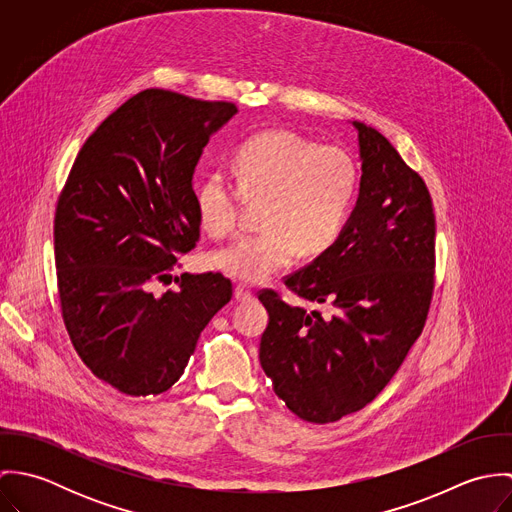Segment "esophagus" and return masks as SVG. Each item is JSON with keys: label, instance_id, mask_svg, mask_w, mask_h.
Instances as JSON below:
<instances>
[{"label": "esophagus", "instance_id": "34e87169", "mask_svg": "<svg viewBox=\"0 0 512 512\" xmlns=\"http://www.w3.org/2000/svg\"><path fill=\"white\" fill-rule=\"evenodd\" d=\"M252 297H254L252 292H250V290H246L244 286H236V288H234V299H236V301L246 303V301H250Z\"/></svg>", "mask_w": 512, "mask_h": 512}]
</instances>
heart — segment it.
I'll list each match as a JSON object with an SVG mask.
<instances>
[{
  "instance_id": "b5f03b06",
  "label": "heart",
  "mask_w": 512,
  "mask_h": 512,
  "mask_svg": "<svg viewBox=\"0 0 512 512\" xmlns=\"http://www.w3.org/2000/svg\"><path fill=\"white\" fill-rule=\"evenodd\" d=\"M236 187L220 173L197 193L203 228L222 238L236 230L242 201L262 203L260 232L209 254V266L244 284H260L292 266L295 254L313 258L329 250L351 215L359 171L339 146H317L286 130L252 136L232 159Z\"/></svg>"
}]
</instances>
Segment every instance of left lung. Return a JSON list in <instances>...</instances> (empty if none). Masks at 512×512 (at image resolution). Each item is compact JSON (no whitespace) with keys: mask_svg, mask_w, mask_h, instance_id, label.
<instances>
[{"mask_svg":"<svg viewBox=\"0 0 512 512\" xmlns=\"http://www.w3.org/2000/svg\"><path fill=\"white\" fill-rule=\"evenodd\" d=\"M363 161L357 205L335 244L284 280L307 311L274 290L260 365L295 416L337 422L372 402L428 319L436 215L424 179L374 128L353 122Z\"/></svg>","mask_w":512,"mask_h":512,"instance_id":"1","label":"left lung"}]
</instances>
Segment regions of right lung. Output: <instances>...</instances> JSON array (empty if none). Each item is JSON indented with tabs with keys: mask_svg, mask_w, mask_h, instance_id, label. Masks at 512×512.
<instances>
[{
	"mask_svg": "<svg viewBox=\"0 0 512 512\" xmlns=\"http://www.w3.org/2000/svg\"><path fill=\"white\" fill-rule=\"evenodd\" d=\"M232 102L147 88L112 112L80 147L55 213L63 321L94 376L126 396L169 390L201 331L232 297L220 272L181 274L199 242L193 173Z\"/></svg>",
	"mask_w": 512,
	"mask_h": 512,
	"instance_id": "obj_1",
	"label": "right lung"
}]
</instances>
